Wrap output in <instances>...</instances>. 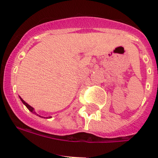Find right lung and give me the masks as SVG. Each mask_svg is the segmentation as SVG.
Instances as JSON below:
<instances>
[{
    "instance_id": "right-lung-1",
    "label": "right lung",
    "mask_w": 158,
    "mask_h": 158,
    "mask_svg": "<svg viewBox=\"0 0 158 158\" xmlns=\"http://www.w3.org/2000/svg\"><path fill=\"white\" fill-rule=\"evenodd\" d=\"M19 98H20V100H21V101L23 102V104H24V105L26 106V107H27V109H28L29 111H31V112H33V113H34V114H35V115H37V114H36V112H35V111H34V108H33V107H31V106L29 105V104H27V103H26V102H25L24 100H23V99L21 98V97H19ZM39 116H40V115H39ZM40 117H41V116H40ZM50 118H51V117H50Z\"/></svg>"
}]
</instances>
